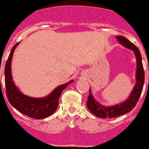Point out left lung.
Returning <instances> with one entry per match:
<instances>
[{
    "instance_id": "left-lung-1",
    "label": "left lung",
    "mask_w": 149,
    "mask_h": 149,
    "mask_svg": "<svg viewBox=\"0 0 149 149\" xmlns=\"http://www.w3.org/2000/svg\"><path fill=\"white\" fill-rule=\"evenodd\" d=\"M116 38L121 45L125 47V48H127L133 51L134 54H135L137 63L136 73H135L136 82H135V84L130 95L124 102L114 105H110V106H105L97 102L92 95L91 88L89 89V95L88 97L87 102H86V106L92 114L95 115L97 117L103 118V119L117 117V116L129 113L130 111H132L134 107L136 105L137 102L139 100L143 90V87L144 81H145L143 66L142 63V57H141L140 50L135 44H132L123 36H116Z\"/></svg>"
}]
</instances>
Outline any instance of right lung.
Returning a JSON list of instances; mask_svg holds the SVG:
<instances>
[{
    "label": "right lung",
    "instance_id": "1",
    "mask_svg": "<svg viewBox=\"0 0 149 149\" xmlns=\"http://www.w3.org/2000/svg\"><path fill=\"white\" fill-rule=\"evenodd\" d=\"M19 42L11 49L5 66V84L6 96L11 105L20 113L36 119H43L49 117L55 112L59 104V97L63 91L73 80L56 87L47 96L44 97H33L24 95L14 84L11 75V60L15 49Z\"/></svg>",
    "mask_w": 149,
    "mask_h": 149
}]
</instances>
